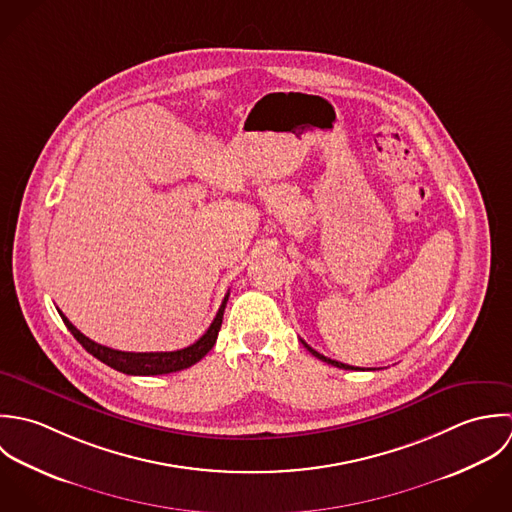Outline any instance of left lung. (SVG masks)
Masks as SVG:
<instances>
[{
	"instance_id": "8db88e82",
	"label": "left lung",
	"mask_w": 512,
	"mask_h": 512,
	"mask_svg": "<svg viewBox=\"0 0 512 512\" xmlns=\"http://www.w3.org/2000/svg\"><path fill=\"white\" fill-rule=\"evenodd\" d=\"M303 344H305V348H307L308 352L312 354V356H316L318 360H322V362H326V364H332V366H336V368H342V370H360V368H354V366H348V364H342V362H338V360H330V358H326V356H322L320 352H316L314 348H310L305 340H301Z\"/></svg>"
}]
</instances>
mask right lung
Returning a JSON list of instances; mask_svg holds the SVG:
<instances>
[{"label":"right lung","mask_w":512,"mask_h":512,"mask_svg":"<svg viewBox=\"0 0 512 512\" xmlns=\"http://www.w3.org/2000/svg\"><path fill=\"white\" fill-rule=\"evenodd\" d=\"M229 293L225 295L221 307L217 310L213 322L209 324V328L205 330L204 336L194 342L188 348L182 350H174V352H122V350H114L103 344H97L95 340L87 338L81 330H77L71 320L59 310L65 326L71 330V334L77 338V342L89 352L93 354L97 360L104 362L106 366L122 372V374H130V376H158V374H170V372H180L184 368L194 366L196 362H200L205 354L213 348L215 340H217V332L221 328V320H223V310L227 305Z\"/></svg>","instance_id":"1"}]
</instances>
